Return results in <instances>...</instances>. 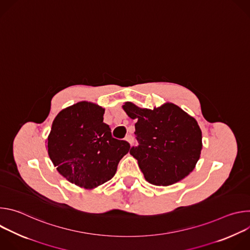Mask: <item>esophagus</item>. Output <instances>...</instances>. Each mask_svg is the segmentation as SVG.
Returning a JSON list of instances; mask_svg holds the SVG:
<instances>
[{
	"label": "esophagus",
	"instance_id": "esophagus-1",
	"mask_svg": "<svg viewBox=\"0 0 250 250\" xmlns=\"http://www.w3.org/2000/svg\"><path fill=\"white\" fill-rule=\"evenodd\" d=\"M125 140L131 146V145L133 144V136H132L131 134H127V135L125 136Z\"/></svg>",
	"mask_w": 250,
	"mask_h": 250
}]
</instances>
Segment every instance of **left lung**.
<instances>
[{"instance_id":"left-lung-1","label":"left lung","mask_w":250,"mask_h":250,"mask_svg":"<svg viewBox=\"0 0 250 250\" xmlns=\"http://www.w3.org/2000/svg\"><path fill=\"white\" fill-rule=\"evenodd\" d=\"M123 109L136 121L138 146L131 147L129 153L148 183L169 186L194 170L203 144L201 128L193 117L173 103L150 110L125 102Z\"/></svg>"}]
</instances>
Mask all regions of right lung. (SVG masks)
Wrapping results in <instances>:
<instances>
[{
	"instance_id": "1",
	"label": "right lung",
	"mask_w": 250,
	"mask_h": 250,
	"mask_svg": "<svg viewBox=\"0 0 250 250\" xmlns=\"http://www.w3.org/2000/svg\"><path fill=\"white\" fill-rule=\"evenodd\" d=\"M104 114L101 105L87 101L67 106L55 117L46 139L48 155L59 174L88 190L111 180L130 148L125 140L112 136Z\"/></svg>"
}]
</instances>
